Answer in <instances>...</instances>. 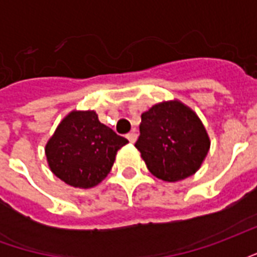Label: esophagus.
Here are the masks:
<instances>
[{
  "label": "esophagus",
  "instance_id": "1",
  "mask_svg": "<svg viewBox=\"0 0 257 257\" xmlns=\"http://www.w3.org/2000/svg\"><path fill=\"white\" fill-rule=\"evenodd\" d=\"M126 138H128V140L131 142V143H135V142H136V139H138V134H136V131L129 132V134L126 135Z\"/></svg>",
  "mask_w": 257,
  "mask_h": 257
}]
</instances>
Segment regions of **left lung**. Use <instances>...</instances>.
I'll return each mask as SVG.
<instances>
[{
  "mask_svg": "<svg viewBox=\"0 0 257 257\" xmlns=\"http://www.w3.org/2000/svg\"><path fill=\"white\" fill-rule=\"evenodd\" d=\"M135 147L156 178L179 182L198 171L210 139L197 112L183 101L164 100L142 114Z\"/></svg>",
  "mask_w": 257,
  "mask_h": 257,
  "instance_id": "left-lung-1",
  "label": "left lung"
}]
</instances>
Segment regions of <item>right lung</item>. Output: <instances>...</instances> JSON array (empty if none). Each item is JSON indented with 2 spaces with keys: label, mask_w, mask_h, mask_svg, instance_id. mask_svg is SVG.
I'll list each match as a JSON object with an SVG mask.
<instances>
[{
  "label": "right lung",
  "mask_w": 257,
  "mask_h": 257,
  "mask_svg": "<svg viewBox=\"0 0 257 257\" xmlns=\"http://www.w3.org/2000/svg\"><path fill=\"white\" fill-rule=\"evenodd\" d=\"M128 143L101 123L93 110H73L45 145L52 173L71 187L92 189L111 171L117 151Z\"/></svg>",
  "instance_id": "right-lung-1"
}]
</instances>
